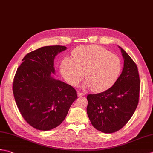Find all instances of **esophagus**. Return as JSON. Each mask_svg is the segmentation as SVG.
I'll return each instance as SVG.
<instances>
[{
	"label": "esophagus",
	"instance_id": "34e87169",
	"mask_svg": "<svg viewBox=\"0 0 153 153\" xmlns=\"http://www.w3.org/2000/svg\"><path fill=\"white\" fill-rule=\"evenodd\" d=\"M85 94H83V93H82V92H80V91H77V96L78 97H82V96H83V95H84Z\"/></svg>",
	"mask_w": 153,
	"mask_h": 153
}]
</instances>
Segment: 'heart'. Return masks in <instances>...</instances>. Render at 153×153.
Returning a JSON list of instances; mask_svg holds the SVG:
<instances>
[{"instance_id": "b5f03b06", "label": "heart", "mask_w": 153, "mask_h": 153, "mask_svg": "<svg viewBox=\"0 0 153 153\" xmlns=\"http://www.w3.org/2000/svg\"><path fill=\"white\" fill-rule=\"evenodd\" d=\"M73 58H65L60 65L63 77L71 85H76L85 76V86L94 92L112 87L121 70L120 58L103 48L91 45L76 48Z\"/></svg>"}]
</instances>
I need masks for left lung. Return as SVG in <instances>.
I'll list each match as a JSON object with an SVG mask.
<instances>
[{
    "instance_id": "1",
    "label": "left lung",
    "mask_w": 153,
    "mask_h": 153,
    "mask_svg": "<svg viewBox=\"0 0 153 153\" xmlns=\"http://www.w3.org/2000/svg\"><path fill=\"white\" fill-rule=\"evenodd\" d=\"M124 58L122 73L113 85L97 94H89L87 113L97 130L112 133L120 130L138 105L140 79L138 68L132 58L121 47Z\"/></svg>"
}]
</instances>
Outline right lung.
I'll return each instance as SVG.
<instances>
[{
    "label": "right lung",
    "instance_id": "obj_1",
    "mask_svg": "<svg viewBox=\"0 0 153 153\" xmlns=\"http://www.w3.org/2000/svg\"><path fill=\"white\" fill-rule=\"evenodd\" d=\"M63 46L40 48L22 59L13 80V91L21 115L32 127L48 131L60 125L77 98L72 86L52 76L53 60Z\"/></svg>",
    "mask_w": 153,
    "mask_h": 153
}]
</instances>
